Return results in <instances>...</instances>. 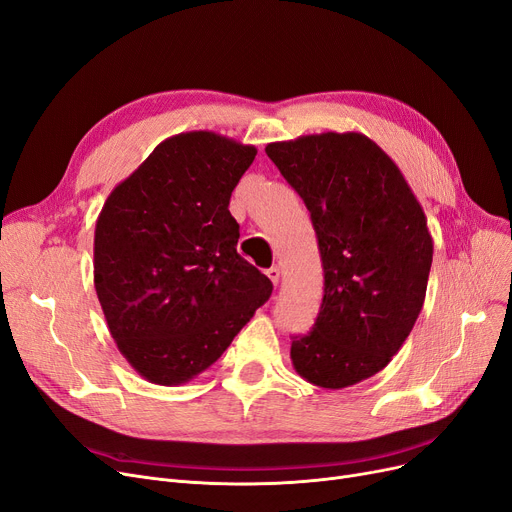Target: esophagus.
<instances>
[{
  "label": "esophagus",
  "instance_id": "obj_1",
  "mask_svg": "<svg viewBox=\"0 0 512 512\" xmlns=\"http://www.w3.org/2000/svg\"><path fill=\"white\" fill-rule=\"evenodd\" d=\"M265 276H268V278H270V282L276 286V284L280 282V268H276V265H274V268L265 270Z\"/></svg>",
  "mask_w": 512,
  "mask_h": 512
}]
</instances>
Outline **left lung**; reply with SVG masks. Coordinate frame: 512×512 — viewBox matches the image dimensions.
<instances>
[{"instance_id":"obj_1","label":"left lung","mask_w":512,"mask_h":512,"mask_svg":"<svg viewBox=\"0 0 512 512\" xmlns=\"http://www.w3.org/2000/svg\"><path fill=\"white\" fill-rule=\"evenodd\" d=\"M311 213L324 268L314 328L293 337L299 376L343 389L381 372L427 295L433 238L402 171L364 133H314L265 146Z\"/></svg>"}]
</instances>
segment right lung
Returning <instances> with one entry per match:
<instances>
[{
	"mask_svg": "<svg viewBox=\"0 0 512 512\" xmlns=\"http://www.w3.org/2000/svg\"><path fill=\"white\" fill-rule=\"evenodd\" d=\"M257 148L213 131L167 138L108 194L94 286L110 335L146 381L182 385L224 353L272 282L236 253L230 196Z\"/></svg>",
	"mask_w": 512,
	"mask_h": 512,
	"instance_id": "right-lung-1",
	"label": "right lung"
}]
</instances>
